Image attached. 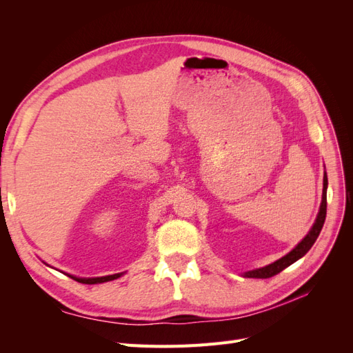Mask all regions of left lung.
<instances>
[{"mask_svg": "<svg viewBox=\"0 0 353 353\" xmlns=\"http://www.w3.org/2000/svg\"><path fill=\"white\" fill-rule=\"evenodd\" d=\"M327 185H328L327 174H324V188H323L321 208H319V213L316 216V221L314 223V227L311 228V231L307 232V236L301 243H299L290 253H287L285 256H283L281 259H279V261L268 265V266H265V268H259V270L245 272L244 276H248V279H271V276L280 274L283 270L287 268V266H290L292 263H294L297 259H301L302 256H305L309 252V249H311L314 243L316 241L319 232H321L324 221H325V215H327Z\"/></svg>", "mask_w": 353, "mask_h": 353, "instance_id": "8db88e82", "label": "left lung"}]
</instances>
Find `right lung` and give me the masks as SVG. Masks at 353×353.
Segmentation results:
<instances>
[{"mask_svg": "<svg viewBox=\"0 0 353 353\" xmlns=\"http://www.w3.org/2000/svg\"><path fill=\"white\" fill-rule=\"evenodd\" d=\"M70 279H73L74 281L78 283H82V284H97V283H104V281H112V280H116L119 279L121 274H114V275H108V276H99V279H78V276H73V275H69Z\"/></svg>", "mask_w": 353, "mask_h": 353, "instance_id": "right-lung-1", "label": "right lung"}]
</instances>
